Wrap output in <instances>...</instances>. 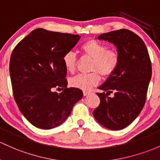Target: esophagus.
Returning <instances> with one entry per match:
<instances>
[{
  "instance_id": "34e87169",
  "label": "esophagus",
  "mask_w": 160,
  "mask_h": 160,
  "mask_svg": "<svg viewBox=\"0 0 160 160\" xmlns=\"http://www.w3.org/2000/svg\"><path fill=\"white\" fill-rule=\"evenodd\" d=\"M90 94V92H87V91H83L84 96H86V95H88V94Z\"/></svg>"
}]
</instances>
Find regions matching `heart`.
I'll use <instances>...</instances> for the list:
<instances>
[{
	"label": "heart",
	"instance_id": "1",
	"mask_svg": "<svg viewBox=\"0 0 160 160\" xmlns=\"http://www.w3.org/2000/svg\"><path fill=\"white\" fill-rule=\"evenodd\" d=\"M81 50L84 55L92 59L90 70L94 71L88 74H78L69 79L72 87L82 90H90L100 82V75L108 77L116 70L119 62L118 54L114 49H108V46L100 42L91 39L83 43ZM65 68L68 72H73L77 65V57L75 52H66L62 57ZM97 72H96V71Z\"/></svg>",
	"mask_w": 160,
	"mask_h": 160
}]
</instances>
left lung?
<instances>
[{"mask_svg":"<svg viewBox=\"0 0 160 160\" xmlns=\"http://www.w3.org/2000/svg\"><path fill=\"white\" fill-rule=\"evenodd\" d=\"M98 39L116 46L119 62L116 70L98 87L100 104L93 111L96 121L104 128L118 130L129 126L146 101L152 75L148 50L139 36L127 29L99 35ZM114 92L113 98L108 94Z\"/></svg>","mask_w":160,"mask_h":160,"instance_id":"8db88e82","label":"left lung"}]
</instances>
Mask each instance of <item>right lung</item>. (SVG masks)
Masks as SVG:
<instances>
[{"instance_id": "right-lung-1", "label": "right lung", "mask_w": 160, "mask_h": 160, "mask_svg": "<svg viewBox=\"0 0 160 160\" xmlns=\"http://www.w3.org/2000/svg\"><path fill=\"white\" fill-rule=\"evenodd\" d=\"M80 36L37 28L15 46L10 60L13 97L26 119L33 126L49 130L69 116L82 90L67 88L62 57ZM55 87L60 93L52 92Z\"/></svg>"}]
</instances>
